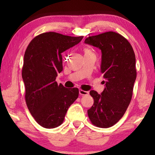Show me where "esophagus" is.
<instances>
[{
	"instance_id": "esophagus-1",
	"label": "esophagus",
	"mask_w": 155,
	"mask_h": 155,
	"mask_svg": "<svg viewBox=\"0 0 155 155\" xmlns=\"http://www.w3.org/2000/svg\"><path fill=\"white\" fill-rule=\"evenodd\" d=\"M79 94L81 96H87L89 94V91H84L83 90H79Z\"/></svg>"
}]
</instances>
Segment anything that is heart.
<instances>
[{"instance_id":"obj_1","label":"heart","mask_w":155,"mask_h":155,"mask_svg":"<svg viewBox=\"0 0 155 155\" xmlns=\"http://www.w3.org/2000/svg\"><path fill=\"white\" fill-rule=\"evenodd\" d=\"M84 53H85V54H87L92 53V52H91V51H90V49H88V48H85V49H84Z\"/></svg>"}]
</instances>
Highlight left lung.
<instances>
[{
  "mask_svg": "<svg viewBox=\"0 0 155 155\" xmlns=\"http://www.w3.org/2000/svg\"><path fill=\"white\" fill-rule=\"evenodd\" d=\"M85 43L101 51V72L105 80L101 94L90 91L94 104L87 110L89 118L96 127H111L122 118L132 98L137 77L135 52L127 39L113 31L89 37Z\"/></svg>",
  "mask_w": 155,
  "mask_h": 155,
  "instance_id": "1",
  "label": "left lung"
}]
</instances>
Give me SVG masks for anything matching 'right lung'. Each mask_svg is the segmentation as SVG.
Instances as JSON below:
<instances>
[{
	"instance_id": "add662e5",
	"label": "right lung",
	"mask_w": 155,
	"mask_h": 155,
	"mask_svg": "<svg viewBox=\"0 0 155 155\" xmlns=\"http://www.w3.org/2000/svg\"><path fill=\"white\" fill-rule=\"evenodd\" d=\"M83 38L44 33L34 38L26 49L22 70L25 101L31 114L44 128L61 125L68 108L78 98V88L68 89L55 80L63 70L61 53Z\"/></svg>"
}]
</instances>
